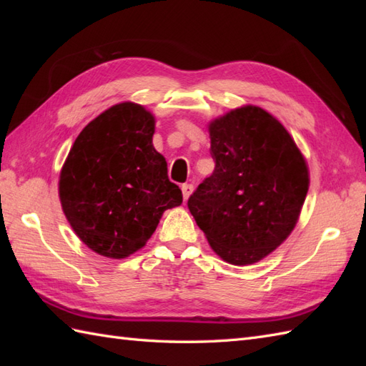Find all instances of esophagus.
Masks as SVG:
<instances>
[{"label":"esophagus","mask_w":366,"mask_h":366,"mask_svg":"<svg viewBox=\"0 0 366 366\" xmlns=\"http://www.w3.org/2000/svg\"><path fill=\"white\" fill-rule=\"evenodd\" d=\"M182 195H184V199H189V197L192 195L193 192V185L192 184H182Z\"/></svg>","instance_id":"34e87169"}]
</instances>
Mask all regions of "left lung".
<instances>
[{
  "label": "left lung",
  "instance_id": "1",
  "mask_svg": "<svg viewBox=\"0 0 366 366\" xmlns=\"http://www.w3.org/2000/svg\"><path fill=\"white\" fill-rule=\"evenodd\" d=\"M214 173L189 198L209 245L236 266L266 258L291 234L308 192V167L283 124L245 105L209 124Z\"/></svg>",
  "mask_w": 366,
  "mask_h": 366
}]
</instances>
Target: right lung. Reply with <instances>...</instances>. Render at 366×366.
Listing matches in <instances>:
<instances>
[{
    "label": "right lung",
    "instance_id": "obj_1",
    "mask_svg": "<svg viewBox=\"0 0 366 366\" xmlns=\"http://www.w3.org/2000/svg\"><path fill=\"white\" fill-rule=\"evenodd\" d=\"M151 112L134 102L113 105L76 137L59 174V199L84 245L122 259L143 248L182 192L155 151Z\"/></svg>",
    "mask_w": 366,
    "mask_h": 366
}]
</instances>
